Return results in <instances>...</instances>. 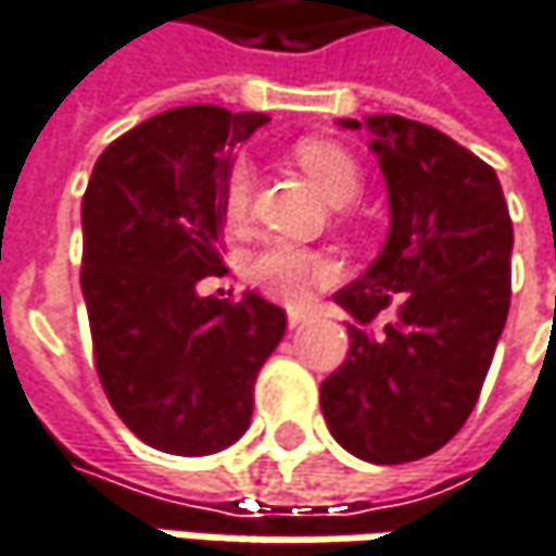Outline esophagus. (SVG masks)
Returning a JSON list of instances; mask_svg holds the SVG:
<instances>
[{
  "instance_id": "34e87169",
  "label": "esophagus",
  "mask_w": 556,
  "mask_h": 556,
  "mask_svg": "<svg viewBox=\"0 0 556 556\" xmlns=\"http://www.w3.org/2000/svg\"><path fill=\"white\" fill-rule=\"evenodd\" d=\"M309 319H313V313H309L306 306H288V326H291V329L306 326Z\"/></svg>"
}]
</instances>
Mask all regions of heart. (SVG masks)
<instances>
[{
  "instance_id": "obj_1",
  "label": "heart",
  "mask_w": 556,
  "mask_h": 556,
  "mask_svg": "<svg viewBox=\"0 0 556 556\" xmlns=\"http://www.w3.org/2000/svg\"><path fill=\"white\" fill-rule=\"evenodd\" d=\"M294 161L303 167V174L319 186V192L329 202L348 205L351 199H357L361 167L341 144L326 139H303L294 144ZM250 202H253V167L247 161H237L224 179V199H220L224 220L230 227H243L250 218ZM247 275L265 298L298 303L313 288L332 278V262L306 247L275 240L253 253Z\"/></svg>"
}]
</instances>
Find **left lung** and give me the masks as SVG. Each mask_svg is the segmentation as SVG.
I'll return each instance as SVG.
<instances>
[{"mask_svg":"<svg viewBox=\"0 0 556 556\" xmlns=\"http://www.w3.org/2000/svg\"><path fill=\"white\" fill-rule=\"evenodd\" d=\"M367 129L389 189V237L341 288L348 357L319 389L351 456L402 465L446 446L468 420L509 313L513 220L494 167L433 126L379 113ZM382 308L396 319L382 333Z\"/></svg>","mask_w":556,"mask_h":556,"instance_id":"obj_1","label":"left lung"}]
</instances>
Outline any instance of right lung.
Segmentation results:
<instances>
[{
	"label": "right lung",
	"mask_w": 556,
	"mask_h": 556,
	"mask_svg": "<svg viewBox=\"0 0 556 556\" xmlns=\"http://www.w3.org/2000/svg\"><path fill=\"white\" fill-rule=\"evenodd\" d=\"M265 113L177 106L116 139L81 199V294L100 386L141 443L212 456L253 417V386L288 329L281 306L202 294L224 268L230 151Z\"/></svg>",
	"instance_id": "right-lung-1"
}]
</instances>
